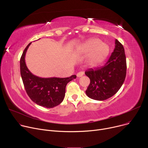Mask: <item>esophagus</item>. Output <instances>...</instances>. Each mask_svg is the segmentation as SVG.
Masks as SVG:
<instances>
[{"label": "esophagus", "mask_w": 148, "mask_h": 148, "mask_svg": "<svg viewBox=\"0 0 148 148\" xmlns=\"http://www.w3.org/2000/svg\"><path fill=\"white\" fill-rule=\"evenodd\" d=\"M83 75H84V73L82 72V71H81V72H79V73H78L77 74V77H82Z\"/></svg>", "instance_id": "esophagus-1"}]
</instances>
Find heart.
Segmentation results:
<instances>
[{"instance_id": "b5f03b06", "label": "heart", "mask_w": 148, "mask_h": 148, "mask_svg": "<svg viewBox=\"0 0 148 148\" xmlns=\"http://www.w3.org/2000/svg\"><path fill=\"white\" fill-rule=\"evenodd\" d=\"M84 53L92 51L89 59L90 64L97 66L101 64L109 54V47L97 38H92L85 42L80 49Z\"/></svg>"}]
</instances>
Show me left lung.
Returning a JSON list of instances; mask_svg holds the SVG:
<instances>
[{"mask_svg":"<svg viewBox=\"0 0 148 148\" xmlns=\"http://www.w3.org/2000/svg\"><path fill=\"white\" fill-rule=\"evenodd\" d=\"M127 63L123 45L115 40V47L106 64L89 69L85 74L90 79L86 94L91 99L103 101L113 96L125 80Z\"/></svg>","mask_w":148,"mask_h":148,"instance_id":"left-lung-1","label":"left lung"}]
</instances>
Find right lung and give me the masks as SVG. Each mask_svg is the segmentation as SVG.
Here are the masks:
<instances>
[{
    "instance_id": "obj_1",
    "label": "right lung",
    "mask_w": 148,
    "mask_h": 148,
    "mask_svg": "<svg viewBox=\"0 0 148 148\" xmlns=\"http://www.w3.org/2000/svg\"><path fill=\"white\" fill-rule=\"evenodd\" d=\"M29 43L20 59V74L25 90L29 98L35 104L46 108H53L63 101L66 84L76 78L73 75L66 78H42L34 75L27 68L25 56Z\"/></svg>"
}]
</instances>
